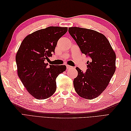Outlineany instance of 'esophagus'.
Segmentation results:
<instances>
[{
  "mask_svg": "<svg viewBox=\"0 0 131 131\" xmlns=\"http://www.w3.org/2000/svg\"><path fill=\"white\" fill-rule=\"evenodd\" d=\"M66 66H67V69H72V68H73V67L70 66H69V65H67Z\"/></svg>",
  "mask_w": 131,
  "mask_h": 131,
  "instance_id": "34e87169",
  "label": "esophagus"
}]
</instances>
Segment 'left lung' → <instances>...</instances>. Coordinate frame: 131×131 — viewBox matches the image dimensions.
<instances>
[{
  "instance_id": "obj_1",
  "label": "left lung",
  "mask_w": 131,
  "mask_h": 131,
  "mask_svg": "<svg viewBox=\"0 0 131 131\" xmlns=\"http://www.w3.org/2000/svg\"><path fill=\"white\" fill-rule=\"evenodd\" d=\"M68 31L81 52L90 58L85 73L76 68L74 89L81 97L92 100L103 92L115 72V53L103 34L77 27L69 28Z\"/></svg>"
}]
</instances>
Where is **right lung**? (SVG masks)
<instances>
[{"label": "right lung", "instance_id": "right-lung-1", "mask_svg": "<svg viewBox=\"0 0 131 131\" xmlns=\"http://www.w3.org/2000/svg\"><path fill=\"white\" fill-rule=\"evenodd\" d=\"M67 27H49L35 31L23 39L16 56L17 73L23 85L38 100L49 98L56 90V80L65 65H50L45 61L54 53L57 41Z\"/></svg>", "mask_w": 131, "mask_h": 131}]
</instances>
